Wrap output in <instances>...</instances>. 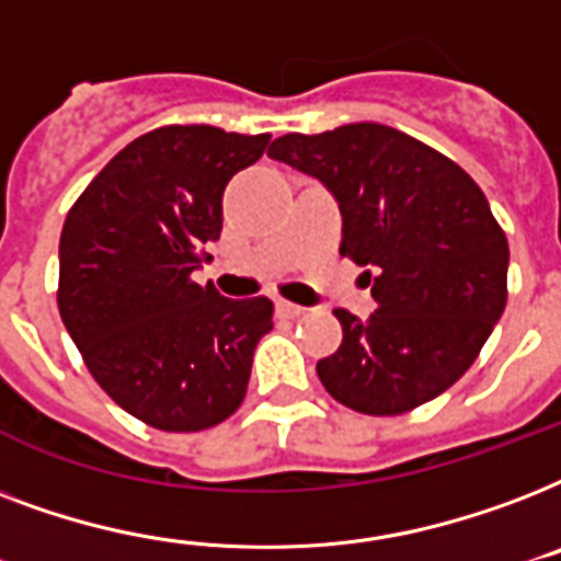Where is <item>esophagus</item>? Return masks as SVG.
<instances>
[{
    "mask_svg": "<svg viewBox=\"0 0 561 561\" xmlns=\"http://www.w3.org/2000/svg\"><path fill=\"white\" fill-rule=\"evenodd\" d=\"M275 310L280 319H298V316H304V307H298V304H289V301H277Z\"/></svg>",
    "mask_w": 561,
    "mask_h": 561,
    "instance_id": "obj_1",
    "label": "esophagus"
}]
</instances>
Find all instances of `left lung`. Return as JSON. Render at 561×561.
I'll return each instance as SVG.
<instances>
[{
    "label": "left lung",
    "mask_w": 561,
    "mask_h": 561,
    "mask_svg": "<svg viewBox=\"0 0 561 561\" xmlns=\"http://www.w3.org/2000/svg\"><path fill=\"white\" fill-rule=\"evenodd\" d=\"M268 158L328 186L342 213V257L366 266L377 310H333L336 354L319 359L333 398L401 415L457 383L506 307L510 245L474 178L410 134L354 123L286 134Z\"/></svg>",
    "instance_id": "left-lung-1"
}]
</instances>
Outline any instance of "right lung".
I'll use <instances>...</instances> for the list:
<instances>
[{"mask_svg":"<svg viewBox=\"0 0 561 561\" xmlns=\"http://www.w3.org/2000/svg\"><path fill=\"white\" fill-rule=\"evenodd\" d=\"M268 134L167 125L128 142L78 195L60 231L58 310L90 375L134 419L169 433L240 410L272 330L268 298L198 286L221 233V193Z\"/></svg>","mask_w":561,"mask_h":561,"instance_id":"right-lung-1","label":"right lung"}]
</instances>
